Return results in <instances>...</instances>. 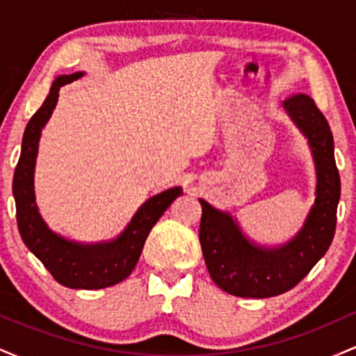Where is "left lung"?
<instances>
[{"label": "left lung", "instance_id": "left-lung-1", "mask_svg": "<svg viewBox=\"0 0 356 356\" xmlns=\"http://www.w3.org/2000/svg\"><path fill=\"white\" fill-rule=\"evenodd\" d=\"M284 108L308 137L318 175L316 201L300 234L283 248H257L244 238L229 214L201 199L199 241L204 261L212 281L234 296L271 298L289 291L325 256L334 236L341 186L332 129L314 100L303 93L284 100Z\"/></svg>", "mask_w": 356, "mask_h": 356}]
</instances>
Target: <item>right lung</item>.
Returning a JSON list of instances; mask_svg holds the SVG:
<instances>
[{"label":"right lung","mask_w":356,"mask_h":356,"mask_svg":"<svg viewBox=\"0 0 356 356\" xmlns=\"http://www.w3.org/2000/svg\"><path fill=\"white\" fill-rule=\"evenodd\" d=\"M80 76L81 73H72V75H61L53 81L43 105L26 124L22 155L15 169L13 195L16 220L23 243L42 261L50 275L67 288L100 289L120 283L132 273L150 229L161 219L167 207L174 202V199L182 194V189L174 187L150 197L137 211L122 236H118L112 243L83 246L60 238L48 229L36 209L33 191V170L40 134L55 108L60 87Z\"/></svg>","instance_id":"1"}]
</instances>
